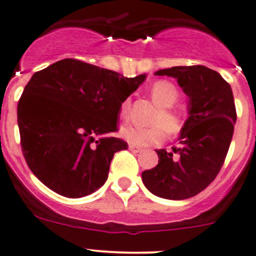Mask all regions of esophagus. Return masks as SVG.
<instances>
[{
	"mask_svg": "<svg viewBox=\"0 0 256 256\" xmlns=\"http://www.w3.org/2000/svg\"><path fill=\"white\" fill-rule=\"evenodd\" d=\"M129 150H130V152H143V149H142V148H138V146H132V144H129Z\"/></svg>",
	"mask_w": 256,
	"mask_h": 256,
	"instance_id": "esophagus-1",
	"label": "esophagus"
}]
</instances>
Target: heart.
<instances>
[{
  "mask_svg": "<svg viewBox=\"0 0 256 256\" xmlns=\"http://www.w3.org/2000/svg\"><path fill=\"white\" fill-rule=\"evenodd\" d=\"M149 94L152 102L159 107L152 120L155 124L144 128L127 124L120 129L123 138L128 143L136 146H152L164 140L165 130L162 128V125L170 134L178 133L184 126L182 113L172 107L178 100V90L172 82L166 80L155 81L150 86ZM129 110H130V101L124 100L120 107V114L123 120L128 117Z\"/></svg>",
  "mask_w": 256,
  "mask_h": 256,
  "instance_id": "b5f03b06",
  "label": "heart"
}]
</instances>
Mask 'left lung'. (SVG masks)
Segmentation results:
<instances>
[{
    "label": "left lung",
    "instance_id": "left-lung-1",
    "mask_svg": "<svg viewBox=\"0 0 256 256\" xmlns=\"http://www.w3.org/2000/svg\"><path fill=\"white\" fill-rule=\"evenodd\" d=\"M170 76L188 97L187 113L172 152L155 150L159 162L143 171L142 180L152 194L166 200L196 196L216 178L230 146L236 120L230 85L217 72L202 65L158 70Z\"/></svg>",
    "mask_w": 256,
    "mask_h": 256
}]
</instances>
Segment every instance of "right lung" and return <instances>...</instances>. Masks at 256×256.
<instances>
[{
	"mask_svg": "<svg viewBox=\"0 0 256 256\" xmlns=\"http://www.w3.org/2000/svg\"><path fill=\"white\" fill-rule=\"evenodd\" d=\"M146 78H128L75 59L34 74L17 108L20 146L32 172L70 198L104 186L114 152L128 148L110 136L120 104Z\"/></svg>",
	"mask_w": 256,
	"mask_h": 256,
	"instance_id": "obj_1",
	"label": "right lung"
}]
</instances>
